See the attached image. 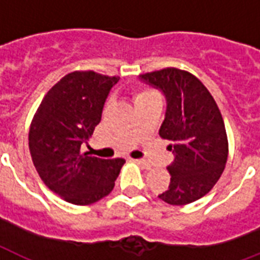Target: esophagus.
Instances as JSON below:
<instances>
[{
  "instance_id": "esophagus-1",
  "label": "esophagus",
  "mask_w": 260,
  "mask_h": 260,
  "mask_svg": "<svg viewBox=\"0 0 260 260\" xmlns=\"http://www.w3.org/2000/svg\"><path fill=\"white\" fill-rule=\"evenodd\" d=\"M134 162L139 163V165L144 167V169H151V165L147 162L146 159H134Z\"/></svg>"
}]
</instances>
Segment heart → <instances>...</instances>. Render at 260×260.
Returning <instances> with one entry per match:
<instances>
[{
	"instance_id": "heart-1",
	"label": "heart",
	"mask_w": 260,
	"mask_h": 260,
	"mask_svg": "<svg viewBox=\"0 0 260 260\" xmlns=\"http://www.w3.org/2000/svg\"><path fill=\"white\" fill-rule=\"evenodd\" d=\"M155 95H156V93H154L152 90H142V91H139V93L136 94V101H139V100H144V98L155 97Z\"/></svg>"
}]
</instances>
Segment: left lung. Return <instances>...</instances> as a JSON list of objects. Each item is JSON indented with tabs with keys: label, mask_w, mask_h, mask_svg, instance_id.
Listing matches in <instances>:
<instances>
[{
	"label": "left lung",
	"mask_w": 260,
	"mask_h": 260,
	"mask_svg": "<svg viewBox=\"0 0 260 260\" xmlns=\"http://www.w3.org/2000/svg\"><path fill=\"white\" fill-rule=\"evenodd\" d=\"M139 79L166 98L159 135L170 142L174 160L167 166L170 185L159 198L170 205L197 201L216 185L228 158L225 125L217 104L187 71L165 69Z\"/></svg>",
	"instance_id": "left-lung-1"
}]
</instances>
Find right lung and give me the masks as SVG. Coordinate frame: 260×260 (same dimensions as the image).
Segmentation results:
<instances>
[{
    "label": "right lung",
    "mask_w": 260,
    "mask_h": 260,
    "mask_svg": "<svg viewBox=\"0 0 260 260\" xmlns=\"http://www.w3.org/2000/svg\"><path fill=\"white\" fill-rule=\"evenodd\" d=\"M117 77L75 71L63 77L43 98L29 129L36 171L51 191L75 205H90L113 190L124 159L82 154L101 121L106 98Z\"/></svg>",
    "instance_id": "obj_1"
}]
</instances>
